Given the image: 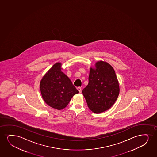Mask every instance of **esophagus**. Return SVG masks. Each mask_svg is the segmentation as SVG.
Here are the masks:
<instances>
[{"label":"esophagus","instance_id":"esophagus-1","mask_svg":"<svg viewBox=\"0 0 157 157\" xmlns=\"http://www.w3.org/2000/svg\"><path fill=\"white\" fill-rule=\"evenodd\" d=\"M77 89H78V91H79V93H81V92H82L81 87H78V88H77Z\"/></svg>","mask_w":157,"mask_h":157}]
</instances>
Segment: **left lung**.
<instances>
[{
	"mask_svg": "<svg viewBox=\"0 0 157 157\" xmlns=\"http://www.w3.org/2000/svg\"><path fill=\"white\" fill-rule=\"evenodd\" d=\"M91 68L89 83L82 91L88 107L94 113L105 111L115 102L119 93L115 71L106 62L100 61Z\"/></svg>",
	"mask_w": 157,
	"mask_h": 157,
	"instance_id": "8db88e82",
	"label": "left lung"
}]
</instances>
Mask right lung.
<instances>
[{
    "instance_id": "1",
    "label": "right lung",
    "mask_w": 157,
    "mask_h": 157,
    "mask_svg": "<svg viewBox=\"0 0 157 157\" xmlns=\"http://www.w3.org/2000/svg\"><path fill=\"white\" fill-rule=\"evenodd\" d=\"M61 70V63H55L40 82V90L44 101L51 107L58 110L65 108L73 95L79 93Z\"/></svg>"
}]
</instances>
